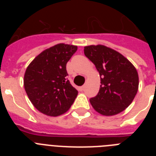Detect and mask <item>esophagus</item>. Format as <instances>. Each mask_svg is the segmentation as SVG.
<instances>
[{
  "label": "esophagus",
  "mask_w": 156,
  "mask_h": 156,
  "mask_svg": "<svg viewBox=\"0 0 156 156\" xmlns=\"http://www.w3.org/2000/svg\"><path fill=\"white\" fill-rule=\"evenodd\" d=\"M86 87H87V83H85L84 85H83V86L81 87H80V89H81V90H85V88H86Z\"/></svg>",
  "instance_id": "obj_1"
}]
</instances>
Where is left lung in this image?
<instances>
[{"label":"left lung","instance_id":"left-lung-1","mask_svg":"<svg viewBox=\"0 0 156 156\" xmlns=\"http://www.w3.org/2000/svg\"><path fill=\"white\" fill-rule=\"evenodd\" d=\"M84 55L94 64L101 78L98 94L90 99L103 115H114L131 104L138 90V73L122 54L105 45L84 47Z\"/></svg>","mask_w":156,"mask_h":156}]
</instances>
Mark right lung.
<instances>
[{
	"label": "right lung",
	"instance_id": "1",
	"mask_svg": "<svg viewBox=\"0 0 156 156\" xmlns=\"http://www.w3.org/2000/svg\"><path fill=\"white\" fill-rule=\"evenodd\" d=\"M76 51L75 45L58 44L43 51L27 68L25 90L41 113L58 116L74 102L78 91L67 80L66 64Z\"/></svg>",
	"mask_w": 156,
	"mask_h": 156
}]
</instances>
